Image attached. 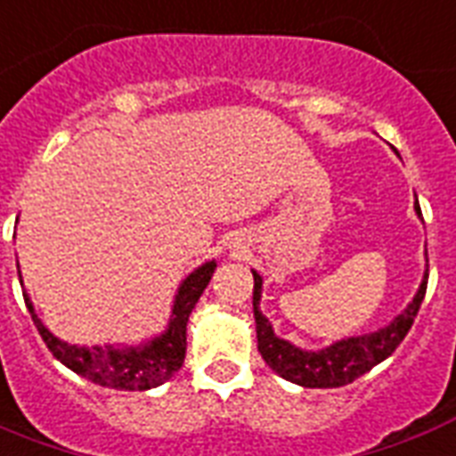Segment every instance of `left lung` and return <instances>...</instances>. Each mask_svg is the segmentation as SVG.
Masks as SVG:
<instances>
[{
  "instance_id": "8db88e82",
  "label": "left lung",
  "mask_w": 456,
  "mask_h": 456,
  "mask_svg": "<svg viewBox=\"0 0 456 456\" xmlns=\"http://www.w3.org/2000/svg\"><path fill=\"white\" fill-rule=\"evenodd\" d=\"M416 213L421 215L419 203L413 205ZM253 273V315H256V332H258V352L265 359V363L274 373L284 380L297 382L304 387H342L349 385L370 368L378 366L380 361L392 356L399 344L404 342L406 332L411 330L413 318L421 308V301L426 297L428 287V274L421 282V289L413 297V301L406 305V311L397 315L387 328L370 332V335L349 337L342 342L332 344L322 352H304L294 344L284 342L273 332V325L260 313V287L263 280L256 270Z\"/></svg>"
}]
</instances>
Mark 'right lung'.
Masks as SVG:
<instances>
[{
  "label": "right lung",
  "mask_w": 456,
  "mask_h": 456,
  "mask_svg": "<svg viewBox=\"0 0 456 456\" xmlns=\"http://www.w3.org/2000/svg\"><path fill=\"white\" fill-rule=\"evenodd\" d=\"M215 267H217L215 260H210L183 280L176 301H174L169 328L162 335L155 337L152 342L141 344V346H126V349L76 346V344L61 342L35 315L30 298L26 294L23 298H26L30 318L43 337V342L47 344L52 356L61 361L66 368H71L74 373L88 378L95 385L112 387V390H151V387H158L169 380L182 368L183 356H186V322H189L193 305L198 304V298L210 282Z\"/></svg>",
  "instance_id": "1"
}]
</instances>
